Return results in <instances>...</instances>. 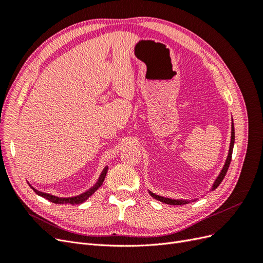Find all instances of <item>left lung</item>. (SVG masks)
<instances>
[{
    "mask_svg": "<svg viewBox=\"0 0 263 263\" xmlns=\"http://www.w3.org/2000/svg\"><path fill=\"white\" fill-rule=\"evenodd\" d=\"M234 144H235V128H234V121L232 122V136H230V145H229V150H228V155H227V158H226V161H225V164L224 166H222V169L220 171V173L218 174V177L216 178V180L214 181L213 185H212V191H214L215 189H217V186L220 184L222 179L225 178L226 173H227V170L229 168V164H230V161H232V155H233V149H234ZM149 194L153 196L154 198H156V200L160 201L162 203H165V204H169V205H184V204H189L190 202L187 200H174V198H168V197H164V196H160V195H157L153 192H150L149 191Z\"/></svg>",
    "mask_w": 263,
    "mask_h": 263,
    "instance_id": "8db88e82",
    "label": "left lung"
}]
</instances>
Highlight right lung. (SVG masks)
I'll use <instances>...</instances> for the list:
<instances>
[{"mask_svg":"<svg viewBox=\"0 0 263 263\" xmlns=\"http://www.w3.org/2000/svg\"><path fill=\"white\" fill-rule=\"evenodd\" d=\"M107 169H108V166H105L104 170L102 171V173H101V176H100L98 182L95 183V184H94L92 187H90L89 190L85 191V192H83L82 194L77 195V196H71V197H59V196H54V195H51V194H48V193L41 192V191H38V190H36L35 187L31 186V185L29 184V183H28V184H29V186H30L31 189L34 190V192H35L36 194H38L39 196H42V197L46 198V200H48V201H50V202H52V203H54V204H72V205H74V204H81V203H83L84 201H86L87 198H89V197L95 192V191H98V190L100 189V186L103 184V182H104L105 176H106V173H107Z\"/></svg>","mask_w":263,"mask_h":263,"instance_id":"1","label":"right lung"}]
</instances>
